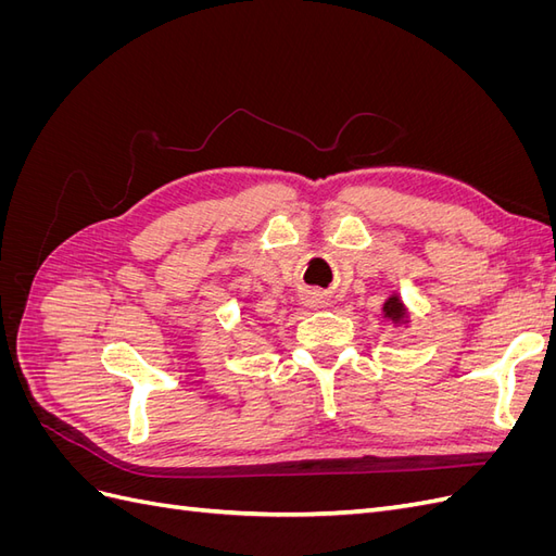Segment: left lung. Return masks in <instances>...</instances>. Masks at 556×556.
Returning a JSON list of instances; mask_svg holds the SVG:
<instances>
[{
    "label": "left lung",
    "instance_id": "obj_1",
    "mask_svg": "<svg viewBox=\"0 0 556 556\" xmlns=\"http://www.w3.org/2000/svg\"><path fill=\"white\" fill-rule=\"evenodd\" d=\"M382 311H384V317H390L392 323H401L403 315H406V311H403V304L399 301V296H390V299H387Z\"/></svg>",
    "mask_w": 556,
    "mask_h": 556
}]
</instances>
